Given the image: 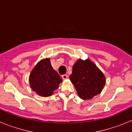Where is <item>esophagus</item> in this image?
Segmentation results:
<instances>
[{
	"label": "esophagus",
	"instance_id": "34e87169",
	"mask_svg": "<svg viewBox=\"0 0 132 132\" xmlns=\"http://www.w3.org/2000/svg\"><path fill=\"white\" fill-rule=\"evenodd\" d=\"M62 78L63 79H67V78H68V75H63Z\"/></svg>",
	"mask_w": 132,
	"mask_h": 132
}]
</instances>
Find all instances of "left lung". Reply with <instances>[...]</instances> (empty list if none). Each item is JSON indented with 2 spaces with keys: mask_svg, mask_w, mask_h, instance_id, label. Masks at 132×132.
I'll return each instance as SVG.
<instances>
[{
  "mask_svg": "<svg viewBox=\"0 0 132 132\" xmlns=\"http://www.w3.org/2000/svg\"><path fill=\"white\" fill-rule=\"evenodd\" d=\"M69 78L82 100H90L100 94L106 83L104 75L89 59H78Z\"/></svg>",
  "mask_w": 132,
  "mask_h": 132,
  "instance_id": "8db88e82",
  "label": "left lung"
}]
</instances>
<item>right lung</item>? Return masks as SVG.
I'll list each match as a JSON object with an SVG mask.
<instances>
[{
  "mask_svg": "<svg viewBox=\"0 0 132 132\" xmlns=\"http://www.w3.org/2000/svg\"><path fill=\"white\" fill-rule=\"evenodd\" d=\"M62 81L59 75L52 67L50 58L39 61L29 77L30 86L32 90L43 97L52 96Z\"/></svg>",
  "mask_w": 132,
  "mask_h": 132,
  "instance_id": "add662e5",
  "label": "right lung"
}]
</instances>
